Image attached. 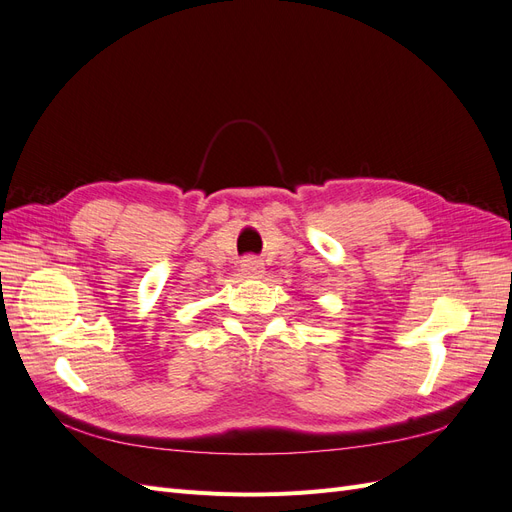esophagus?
<instances>
[{
	"label": "esophagus",
	"mask_w": 512,
	"mask_h": 512,
	"mask_svg": "<svg viewBox=\"0 0 512 512\" xmlns=\"http://www.w3.org/2000/svg\"><path fill=\"white\" fill-rule=\"evenodd\" d=\"M241 271L245 277H260L265 273V267H262V260H258L256 256H247L241 265Z\"/></svg>",
	"instance_id": "obj_1"
}]
</instances>
